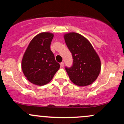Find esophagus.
Returning a JSON list of instances; mask_svg holds the SVG:
<instances>
[{
  "label": "esophagus",
  "mask_w": 124,
  "mask_h": 124,
  "mask_svg": "<svg viewBox=\"0 0 124 124\" xmlns=\"http://www.w3.org/2000/svg\"><path fill=\"white\" fill-rule=\"evenodd\" d=\"M60 65H61V67H63V66H64V63H63V62H61V63H60Z\"/></svg>",
  "instance_id": "obj_1"
}]
</instances>
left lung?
Instances as JSON below:
<instances>
[{
	"instance_id": "obj_1",
	"label": "left lung",
	"mask_w": 124,
	"mask_h": 124,
	"mask_svg": "<svg viewBox=\"0 0 124 124\" xmlns=\"http://www.w3.org/2000/svg\"><path fill=\"white\" fill-rule=\"evenodd\" d=\"M65 41L72 54L73 63L65 67L72 83L79 86L92 84L101 70V61L93 47L87 39L75 32L64 35Z\"/></svg>"
}]
</instances>
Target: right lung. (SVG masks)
Returning <instances> with one entry per match:
<instances>
[{"label":"right lung","instance_id":"add662e5","mask_svg":"<svg viewBox=\"0 0 124 124\" xmlns=\"http://www.w3.org/2000/svg\"><path fill=\"white\" fill-rule=\"evenodd\" d=\"M53 33L43 32L37 35L29 44L22 62L25 77L33 84L42 86L49 83L59 69L50 50Z\"/></svg>","mask_w":124,"mask_h":124}]
</instances>
